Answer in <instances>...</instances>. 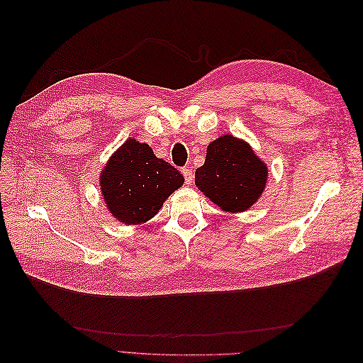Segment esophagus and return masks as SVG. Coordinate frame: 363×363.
I'll return each instance as SVG.
<instances>
[{"label": "esophagus", "instance_id": "esophagus-1", "mask_svg": "<svg viewBox=\"0 0 363 363\" xmlns=\"http://www.w3.org/2000/svg\"><path fill=\"white\" fill-rule=\"evenodd\" d=\"M182 172H183V175H184L186 184H191V183L194 182V172H192V169H191L189 167H184V168L182 169Z\"/></svg>", "mask_w": 363, "mask_h": 363}]
</instances>
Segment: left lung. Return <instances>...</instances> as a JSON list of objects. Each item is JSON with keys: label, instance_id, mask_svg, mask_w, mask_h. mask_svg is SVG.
I'll return each mask as SVG.
<instances>
[{"label": "left lung", "instance_id": "8db88e82", "mask_svg": "<svg viewBox=\"0 0 363 363\" xmlns=\"http://www.w3.org/2000/svg\"><path fill=\"white\" fill-rule=\"evenodd\" d=\"M268 169L247 142L225 135L211 142L195 184L208 200L227 212H244L267 184Z\"/></svg>", "mask_w": 363, "mask_h": 363}]
</instances>
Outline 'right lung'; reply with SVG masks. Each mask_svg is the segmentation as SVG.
<instances>
[{"label": "right lung", "instance_id": "right-lung-1", "mask_svg": "<svg viewBox=\"0 0 363 363\" xmlns=\"http://www.w3.org/2000/svg\"><path fill=\"white\" fill-rule=\"evenodd\" d=\"M184 183L183 174L157 159L147 145L128 139L101 172V191L111 213L121 223L142 224Z\"/></svg>", "mask_w": 363, "mask_h": 363}]
</instances>
